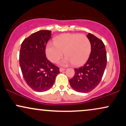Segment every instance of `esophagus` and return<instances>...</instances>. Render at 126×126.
<instances>
[{
	"label": "esophagus",
	"instance_id": "1",
	"mask_svg": "<svg viewBox=\"0 0 126 126\" xmlns=\"http://www.w3.org/2000/svg\"><path fill=\"white\" fill-rule=\"evenodd\" d=\"M64 70H65L64 68H60V72L64 71Z\"/></svg>",
	"mask_w": 126,
	"mask_h": 126
}]
</instances>
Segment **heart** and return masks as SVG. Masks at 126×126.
<instances>
[{"mask_svg":"<svg viewBox=\"0 0 126 126\" xmlns=\"http://www.w3.org/2000/svg\"><path fill=\"white\" fill-rule=\"evenodd\" d=\"M91 52V43L86 35L80 34H64L54 38V43H48L46 46L47 58L56 63L63 57L62 65L73 63L80 66L87 61Z\"/></svg>","mask_w":126,"mask_h":126,"instance_id":"obj_1","label":"heart"}]
</instances>
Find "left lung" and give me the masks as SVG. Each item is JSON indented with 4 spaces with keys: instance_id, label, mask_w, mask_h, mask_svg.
<instances>
[{
    "instance_id": "8db88e82",
    "label": "left lung",
    "mask_w": 126,
    "mask_h": 126,
    "mask_svg": "<svg viewBox=\"0 0 126 126\" xmlns=\"http://www.w3.org/2000/svg\"><path fill=\"white\" fill-rule=\"evenodd\" d=\"M91 43L89 59L82 67L75 69V75L69 80L70 86L78 92H89L99 84L107 65V53L102 40L89 33Z\"/></svg>"
}]
</instances>
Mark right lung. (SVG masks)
I'll return each mask as SVG.
<instances>
[{"instance_id": "1", "label": "right lung", "mask_w": 126, "mask_h": 126, "mask_svg": "<svg viewBox=\"0 0 126 126\" xmlns=\"http://www.w3.org/2000/svg\"><path fill=\"white\" fill-rule=\"evenodd\" d=\"M51 31L41 30L24 40L19 52V64L24 80L33 90L44 92L53 86L59 68L46 56V46Z\"/></svg>"}]
</instances>
